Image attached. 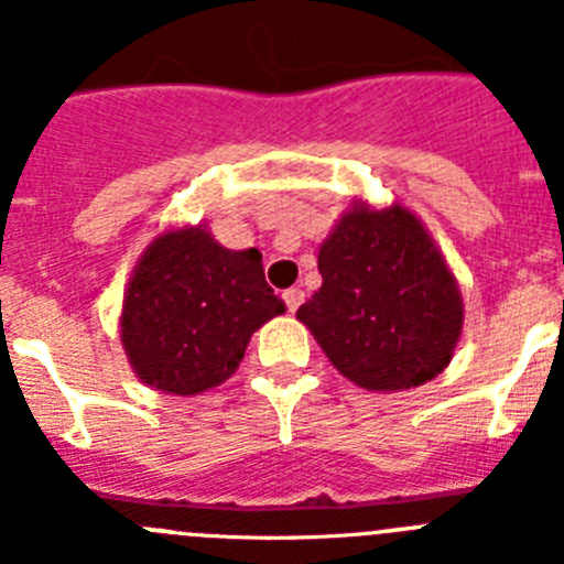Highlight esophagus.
<instances>
[{
  "mask_svg": "<svg viewBox=\"0 0 564 564\" xmlns=\"http://www.w3.org/2000/svg\"><path fill=\"white\" fill-rule=\"evenodd\" d=\"M282 299H285L288 311L296 313V311H299V305H302V302H305V291H299V288H288V291L282 293Z\"/></svg>",
  "mask_w": 564,
  "mask_h": 564,
  "instance_id": "1",
  "label": "esophagus"
}]
</instances>
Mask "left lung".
I'll use <instances>...</instances> for the list:
<instances>
[{"label": "left lung", "instance_id": "obj_1", "mask_svg": "<svg viewBox=\"0 0 564 564\" xmlns=\"http://www.w3.org/2000/svg\"><path fill=\"white\" fill-rule=\"evenodd\" d=\"M318 273L322 288L296 318L344 378L376 392L412 390L452 361L463 299L410 208L352 203L318 248Z\"/></svg>", "mask_w": 564, "mask_h": 564}]
</instances>
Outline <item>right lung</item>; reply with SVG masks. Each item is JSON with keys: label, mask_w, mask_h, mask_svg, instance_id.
Listing matches in <instances>:
<instances>
[{"label": "right lung", "mask_w": 564, "mask_h": 564, "mask_svg": "<svg viewBox=\"0 0 564 564\" xmlns=\"http://www.w3.org/2000/svg\"><path fill=\"white\" fill-rule=\"evenodd\" d=\"M279 313L257 248H223L203 226L172 228L134 265L121 344L147 387L200 395L237 372L253 333Z\"/></svg>", "instance_id": "add662e5"}]
</instances>
